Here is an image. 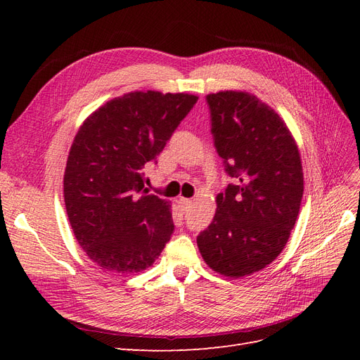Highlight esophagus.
Wrapping results in <instances>:
<instances>
[{"label": "esophagus", "instance_id": "esophagus-1", "mask_svg": "<svg viewBox=\"0 0 360 360\" xmlns=\"http://www.w3.org/2000/svg\"><path fill=\"white\" fill-rule=\"evenodd\" d=\"M177 204H179V207H180L181 210H188L189 207H191V204H192V201L188 200V198H183V197H181V198L177 200Z\"/></svg>", "mask_w": 360, "mask_h": 360}]
</instances>
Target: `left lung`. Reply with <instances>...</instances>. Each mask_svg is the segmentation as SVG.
<instances>
[{
  "label": "left lung",
  "mask_w": 360,
  "mask_h": 360,
  "mask_svg": "<svg viewBox=\"0 0 360 360\" xmlns=\"http://www.w3.org/2000/svg\"><path fill=\"white\" fill-rule=\"evenodd\" d=\"M212 134L236 184L217 193L212 224L197 237L216 274L243 278L285 248L303 197L300 153L279 114L248 91L207 96Z\"/></svg>",
  "instance_id": "obj_1"
}]
</instances>
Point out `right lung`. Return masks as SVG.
<instances>
[{"label": "right lung", "instance_id": "obj_1", "mask_svg": "<svg viewBox=\"0 0 360 360\" xmlns=\"http://www.w3.org/2000/svg\"><path fill=\"white\" fill-rule=\"evenodd\" d=\"M188 93L130 91L84 120L64 171V204L93 263L136 274L155 263L174 231L171 202L144 189L146 163L197 103Z\"/></svg>", "mask_w": 360, "mask_h": 360}]
</instances>
